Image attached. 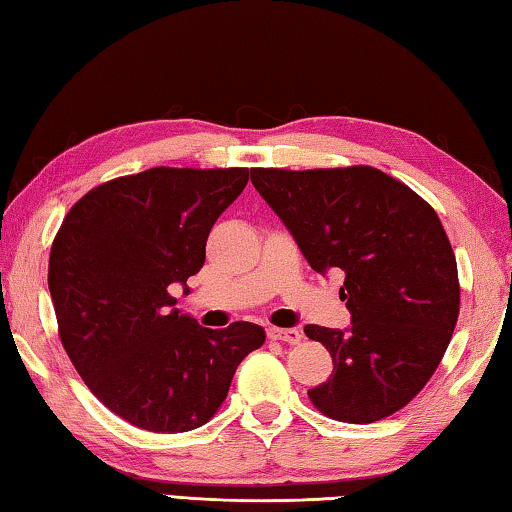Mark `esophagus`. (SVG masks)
I'll return each instance as SVG.
<instances>
[{
  "label": "esophagus",
  "mask_w": 512,
  "mask_h": 512,
  "mask_svg": "<svg viewBox=\"0 0 512 512\" xmlns=\"http://www.w3.org/2000/svg\"><path fill=\"white\" fill-rule=\"evenodd\" d=\"M268 336H271L273 341H282V343H291V345L300 343V339H302V334L298 332V329H293V327H289V329L271 327V329H268Z\"/></svg>",
  "instance_id": "esophagus-1"
}]
</instances>
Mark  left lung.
<instances>
[{
  "instance_id": "left-lung-1",
  "label": "left lung",
  "mask_w": 512,
  "mask_h": 512,
  "mask_svg": "<svg viewBox=\"0 0 512 512\" xmlns=\"http://www.w3.org/2000/svg\"><path fill=\"white\" fill-rule=\"evenodd\" d=\"M250 180L309 266L345 275L350 327H305L334 363L309 400L352 424L400 411L436 372L458 318L456 257L438 214L372 167L253 169Z\"/></svg>"
}]
</instances>
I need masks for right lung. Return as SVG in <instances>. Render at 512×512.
I'll use <instances>...</instances> for the list:
<instances>
[{
    "label": "right lung",
    "instance_id": "right-lung-1",
    "mask_svg": "<svg viewBox=\"0 0 512 512\" xmlns=\"http://www.w3.org/2000/svg\"><path fill=\"white\" fill-rule=\"evenodd\" d=\"M246 183L248 169H146L94 187L60 225L49 257L60 341L90 391L135 427H201L266 341L244 320L198 325L171 296L189 293L212 225Z\"/></svg>",
    "mask_w": 512,
    "mask_h": 512
}]
</instances>
